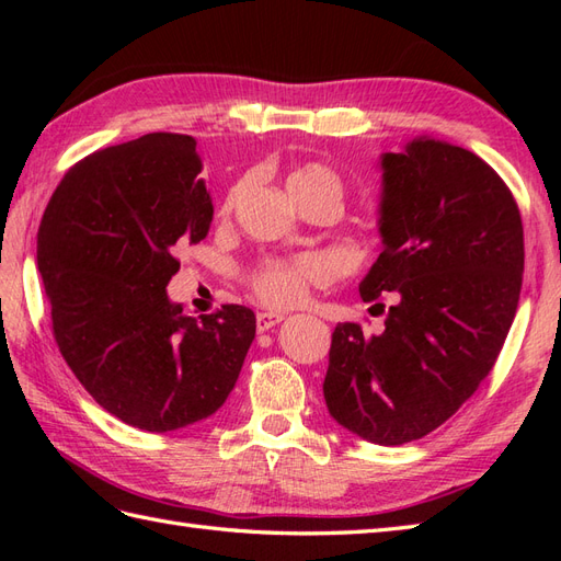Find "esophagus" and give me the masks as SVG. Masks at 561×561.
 I'll return each mask as SVG.
<instances>
[{"mask_svg": "<svg viewBox=\"0 0 561 561\" xmlns=\"http://www.w3.org/2000/svg\"><path fill=\"white\" fill-rule=\"evenodd\" d=\"M284 320L282 313H257V332H267L272 328H277Z\"/></svg>", "mask_w": 561, "mask_h": 561, "instance_id": "esophagus-1", "label": "esophagus"}]
</instances>
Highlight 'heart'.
Returning a JSON list of instances; mask_svg holds the SVG:
<instances>
[{
	"label": "heart",
	"instance_id": "1",
	"mask_svg": "<svg viewBox=\"0 0 561 561\" xmlns=\"http://www.w3.org/2000/svg\"><path fill=\"white\" fill-rule=\"evenodd\" d=\"M243 183H236L221 202V214L226 217L241 195ZM287 190L296 205L323 197L342 205L344 181L342 175L323 161H306L287 175ZM328 279V265L320 257H265L245 272L250 291L270 308H294L306 301L308 291L316 284Z\"/></svg>",
	"mask_w": 561,
	"mask_h": 561
}]
</instances>
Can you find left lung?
<instances>
[{
  "label": "left lung",
  "instance_id": "8db88e82",
  "mask_svg": "<svg viewBox=\"0 0 561 561\" xmlns=\"http://www.w3.org/2000/svg\"><path fill=\"white\" fill-rule=\"evenodd\" d=\"M380 233L386 248L359 291L386 313V330L335 328L323 396L344 428L400 446L450 420L490 376L514 323L526 250L502 175L436 139L383 157Z\"/></svg>",
  "mask_w": 561,
  "mask_h": 561
}]
</instances>
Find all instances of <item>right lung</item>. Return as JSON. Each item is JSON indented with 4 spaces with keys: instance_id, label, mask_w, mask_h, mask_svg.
Wrapping results in <instances>:
<instances>
[{
    "instance_id": "1",
    "label": "right lung",
    "mask_w": 561,
    "mask_h": 561,
    "mask_svg": "<svg viewBox=\"0 0 561 561\" xmlns=\"http://www.w3.org/2000/svg\"><path fill=\"white\" fill-rule=\"evenodd\" d=\"M195 139L151 133L71 165L38 229L53 337L103 410L145 432L217 412L255 340V313L185 316L165 287L207 236L211 199Z\"/></svg>"
}]
</instances>
